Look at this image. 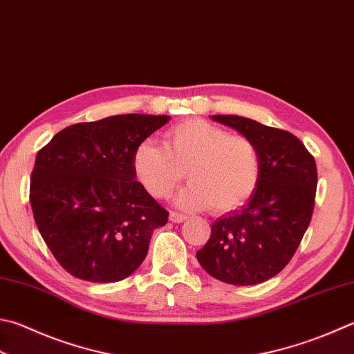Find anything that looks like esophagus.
<instances>
[{"mask_svg":"<svg viewBox=\"0 0 354 354\" xmlns=\"http://www.w3.org/2000/svg\"><path fill=\"white\" fill-rule=\"evenodd\" d=\"M186 218H188V217L182 214V212H177V211L169 212V220H171V222H174V223H182V222H185Z\"/></svg>","mask_w":354,"mask_h":354,"instance_id":"esophagus-1","label":"esophagus"}]
</instances>
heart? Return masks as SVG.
<instances>
[{"label": "heart", "mask_w": 354, "mask_h": 354, "mask_svg": "<svg viewBox=\"0 0 354 354\" xmlns=\"http://www.w3.org/2000/svg\"><path fill=\"white\" fill-rule=\"evenodd\" d=\"M136 172L151 196L168 198L186 177L177 203L188 209L234 211L254 194L262 158L250 137L192 118L165 132V146L143 142L134 156Z\"/></svg>", "instance_id": "obj_1"}]
</instances>
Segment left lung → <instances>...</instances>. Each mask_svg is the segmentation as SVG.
Instances as JSON below:
<instances>
[{
	"instance_id": "left-lung-1",
	"label": "left lung",
	"mask_w": 354,
	"mask_h": 354,
	"mask_svg": "<svg viewBox=\"0 0 354 354\" xmlns=\"http://www.w3.org/2000/svg\"><path fill=\"white\" fill-rule=\"evenodd\" d=\"M212 120L257 145L262 174L242 209L212 223L197 260L222 282L262 283L288 265L311 222L317 186L315 157L288 131L239 115H212Z\"/></svg>"
}]
</instances>
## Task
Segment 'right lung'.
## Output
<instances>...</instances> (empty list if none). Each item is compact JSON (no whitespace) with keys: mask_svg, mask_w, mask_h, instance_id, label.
<instances>
[{"mask_svg":"<svg viewBox=\"0 0 354 354\" xmlns=\"http://www.w3.org/2000/svg\"><path fill=\"white\" fill-rule=\"evenodd\" d=\"M168 115L124 114L68 126L38 151L30 206L39 234L73 277L118 282L148 254L169 212L136 180L134 156Z\"/></svg>","mask_w":354,"mask_h":354,"instance_id":"1","label":"right lung"}]
</instances>
